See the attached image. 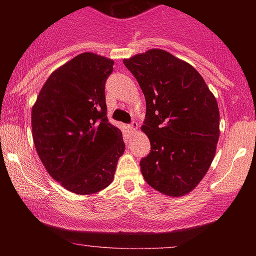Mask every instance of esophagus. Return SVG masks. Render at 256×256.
I'll return each mask as SVG.
<instances>
[{
  "label": "esophagus",
  "mask_w": 256,
  "mask_h": 256,
  "mask_svg": "<svg viewBox=\"0 0 256 256\" xmlns=\"http://www.w3.org/2000/svg\"><path fill=\"white\" fill-rule=\"evenodd\" d=\"M128 130H130V131H134V130H137V128H138L137 122H132V124L128 125Z\"/></svg>",
  "instance_id": "obj_1"
}]
</instances>
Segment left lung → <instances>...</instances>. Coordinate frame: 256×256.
Masks as SVG:
<instances>
[{"instance_id":"left-lung-1","label":"left lung","mask_w":256,"mask_h":256,"mask_svg":"<svg viewBox=\"0 0 256 256\" xmlns=\"http://www.w3.org/2000/svg\"><path fill=\"white\" fill-rule=\"evenodd\" d=\"M146 98L142 130L150 140L140 160L146 182L168 196L190 192L207 173L219 140V108L192 64L161 49L124 60Z\"/></svg>"}]
</instances>
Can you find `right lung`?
<instances>
[{
  "instance_id": "1",
  "label": "right lung",
  "mask_w": 256,
  "mask_h": 256,
  "mask_svg": "<svg viewBox=\"0 0 256 256\" xmlns=\"http://www.w3.org/2000/svg\"><path fill=\"white\" fill-rule=\"evenodd\" d=\"M113 60L83 52L52 72L32 107V137L40 161L79 195L104 189L125 149L107 118L104 86Z\"/></svg>"
}]
</instances>
